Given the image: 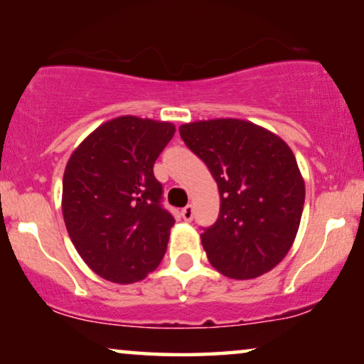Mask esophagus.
Returning a JSON list of instances; mask_svg holds the SVG:
<instances>
[{
	"label": "esophagus",
	"instance_id": "obj_1",
	"mask_svg": "<svg viewBox=\"0 0 364 364\" xmlns=\"http://www.w3.org/2000/svg\"><path fill=\"white\" fill-rule=\"evenodd\" d=\"M193 215H195V208H193V205H186L181 210V216H183V220H185V221H191Z\"/></svg>",
	"mask_w": 364,
	"mask_h": 364
}]
</instances>
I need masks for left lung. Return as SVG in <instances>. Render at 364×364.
Listing matches in <instances>:
<instances>
[{
    "mask_svg": "<svg viewBox=\"0 0 364 364\" xmlns=\"http://www.w3.org/2000/svg\"><path fill=\"white\" fill-rule=\"evenodd\" d=\"M188 148L203 159L220 190V215L203 228L208 259L228 278L268 273L291 248L301 221L304 181L287 143L243 119L179 126Z\"/></svg>",
    "mask_w": 364,
    "mask_h": 364,
    "instance_id": "8db88e82",
    "label": "left lung"
}]
</instances>
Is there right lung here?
<instances>
[{"label":"right lung","mask_w":364,"mask_h":364,"mask_svg":"<svg viewBox=\"0 0 364 364\" xmlns=\"http://www.w3.org/2000/svg\"><path fill=\"white\" fill-rule=\"evenodd\" d=\"M176 128L119 116L75 149L63 176V218L85 263L113 283L146 278L161 263L174 218L153 166Z\"/></svg>","instance_id":"add662e5"}]
</instances>
